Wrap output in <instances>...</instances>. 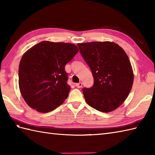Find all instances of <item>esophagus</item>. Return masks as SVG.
Here are the masks:
<instances>
[{
    "mask_svg": "<svg viewBox=\"0 0 155 155\" xmlns=\"http://www.w3.org/2000/svg\"><path fill=\"white\" fill-rule=\"evenodd\" d=\"M75 86H76L78 88H81L82 87V83H81V82L78 83V84H75Z\"/></svg>",
    "mask_w": 155,
    "mask_h": 155,
    "instance_id": "1",
    "label": "esophagus"
}]
</instances>
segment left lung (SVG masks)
Masks as SVG:
<instances>
[{
  "label": "left lung",
  "instance_id": "1",
  "mask_svg": "<svg viewBox=\"0 0 155 155\" xmlns=\"http://www.w3.org/2000/svg\"><path fill=\"white\" fill-rule=\"evenodd\" d=\"M94 79L91 88H84L87 104L97 111H114L125 101L132 88L134 75L129 57L113 42L78 44Z\"/></svg>",
  "mask_w": 155,
  "mask_h": 155
}]
</instances>
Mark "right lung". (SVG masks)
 I'll return each instance as SVG.
<instances>
[{"label":"right lung","mask_w":155,"mask_h":155,"mask_svg":"<svg viewBox=\"0 0 155 155\" xmlns=\"http://www.w3.org/2000/svg\"><path fill=\"white\" fill-rule=\"evenodd\" d=\"M78 51L71 43L42 41L24 54L19 64L18 84L29 107L48 113L63 104L70 91L65 66Z\"/></svg>","instance_id":"right-lung-1"}]
</instances>
